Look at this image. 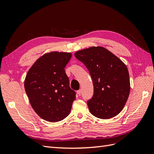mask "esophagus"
I'll return each instance as SVG.
<instances>
[{
	"instance_id": "34e87169",
	"label": "esophagus",
	"mask_w": 154,
	"mask_h": 154,
	"mask_svg": "<svg viewBox=\"0 0 154 154\" xmlns=\"http://www.w3.org/2000/svg\"><path fill=\"white\" fill-rule=\"evenodd\" d=\"M81 93H82V91H81V90H78V91H77V94H78L79 96L81 95Z\"/></svg>"
}]
</instances>
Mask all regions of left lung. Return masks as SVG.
<instances>
[{
    "label": "left lung",
    "mask_w": 154,
    "mask_h": 154,
    "mask_svg": "<svg viewBox=\"0 0 154 154\" xmlns=\"http://www.w3.org/2000/svg\"><path fill=\"white\" fill-rule=\"evenodd\" d=\"M74 56L84 63L92 79L94 95L87 101L91 113L103 119L117 116L127 103L130 91L126 65L100 46L78 51Z\"/></svg>",
    "instance_id": "1"
}]
</instances>
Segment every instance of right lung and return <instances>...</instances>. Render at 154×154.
<instances>
[{
    "instance_id": "1",
    "label": "right lung",
    "mask_w": 154,
    "mask_h": 154,
    "mask_svg": "<svg viewBox=\"0 0 154 154\" xmlns=\"http://www.w3.org/2000/svg\"><path fill=\"white\" fill-rule=\"evenodd\" d=\"M72 54L51 51L40 57L31 67L24 80L30 104L41 118L58 122L70 114L76 92L69 87L65 67Z\"/></svg>"
}]
</instances>
